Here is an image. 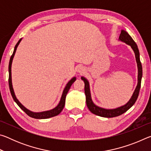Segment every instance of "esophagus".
<instances>
[{
	"mask_svg": "<svg viewBox=\"0 0 151 151\" xmlns=\"http://www.w3.org/2000/svg\"><path fill=\"white\" fill-rule=\"evenodd\" d=\"M85 68L83 67V66H78V69H77V71H78V73H83L84 72H85Z\"/></svg>",
	"mask_w": 151,
	"mask_h": 151,
	"instance_id": "34e87169",
	"label": "esophagus"
}]
</instances>
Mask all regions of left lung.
Listing matches in <instances>:
<instances>
[{
	"mask_svg": "<svg viewBox=\"0 0 151 151\" xmlns=\"http://www.w3.org/2000/svg\"><path fill=\"white\" fill-rule=\"evenodd\" d=\"M119 40L121 41L125 42L126 44L131 46L132 49L133 50L135 58H136V61L137 63V67H138V83L137 86L135 90L134 91L132 96H131V99L128 102L127 104L121 106L118 108L113 109H103L101 107H99L94 104L93 102V100L91 99V94L90 91V86H89V83L87 79L82 76L81 79L85 83V93L86 95V105H87L88 109H89L92 113H93L96 115L100 116L102 117H106V118H112V117L118 116L121 114H123L124 112L127 111L135 103L137 99L139 96L140 88V85H141V79L142 76V65L140 60V54L139 50L138 48L136 42L134 41V40L132 39V37L130 36L127 31L124 30H121V34L119 36Z\"/></svg>",
	"mask_w": 151,
	"mask_h": 151,
	"instance_id": "left-lung-1",
	"label": "left lung"
}]
</instances>
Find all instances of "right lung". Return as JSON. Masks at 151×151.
<instances>
[{"instance_id":"obj_1","label":"right lung","mask_w":151,"mask_h":151,"mask_svg":"<svg viewBox=\"0 0 151 151\" xmlns=\"http://www.w3.org/2000/svg\"><path fill=\"white\" fill-rule=\"evenodd\" d=\"M21 40H22V39H20L19 40V41H18V42L17 43V45H15L13 53H12V55L11 56V58H10V61H9V85L10 91H11V95L12 96V98H13L14 101H15V103H16L18 104V106H19L20 108L21 109L22 111H23L25 112V113L28 114V115H29V116L32 117V118L37 119H48V118H50V117H53V116H57V115H58V114L60 113L61 111H63L64 106H65L66 94L68 93V91H69L71 85H72L74 82L76 81V77H73L70 81H68V83L67 84H66L65 88V89H64V91L63 92V94H62V96H61V99H60V101L59 102V103H58V105L56 106L55 108H54L53 109H51V110H50V111H43V112H35L29 111V109H27L26 107H24L23 105H22V104L19 101V100H18V99H17L16 96H15L13 88H12V76H11L12 63V60H13V58H14L15 52H16L17 48L18 47V46H19V43L20 42V41H21Z\"/></svg>"}]
</instances>
